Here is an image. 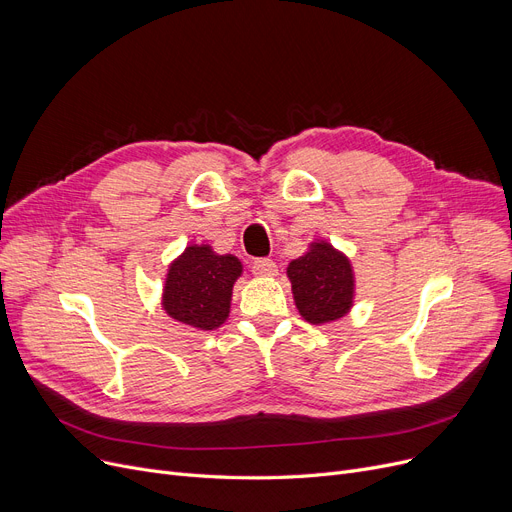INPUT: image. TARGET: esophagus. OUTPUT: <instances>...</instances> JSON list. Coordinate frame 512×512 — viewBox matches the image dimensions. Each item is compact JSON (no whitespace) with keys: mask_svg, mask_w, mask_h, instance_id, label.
<instances>
[{"mask_svg":"<svg viewBox=\"0 0 512 512\" xmlns=\"http://www.w3.org/2000/svg\"><path fill=\"white\" fill-rule=\"evenodd\" d=\"M251 270H253L255 276H276L278 265L272 259H255L253 265H251Z\"/></svg>","mask_w":512,"mask_h":512,"instance_id":"1","label":"esophagus"}]
</instances>
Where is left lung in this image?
Listing matches in <instances>:
<instances>
[{"label": "left lung", "mask_w": 512, "mask_h": 512, "mask_svg": "<svg viewBox=\"0 0 512 512\" xmlns=\"http://www.w3.org/2000/svg\"><path fill=\"white\" fill-rule=\"evenodd\" d=\"M286 274L294 303L309 324H328L351 311L355 297L353 265L330 242H311L303 257L288 263Z\"/></svg>", "instance_id": "1"}]
</instances>
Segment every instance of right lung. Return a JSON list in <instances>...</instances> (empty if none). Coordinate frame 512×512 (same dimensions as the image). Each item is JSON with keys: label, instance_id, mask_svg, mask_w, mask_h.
<instances>
[{"label": "right lung", "instance_id": "1", "mask_svg": "<svg viewBox=\"0 0 512 512\" xmlns=\"http://www.w3.org/2000/svg\"><path fill=\"white\" fill-rule=\"evenodd\" d=\"M240 274L238 257L213 253L209 245H191L172 261L161 305L180 324L215 330L228 319L232 286Z\"/></svg>", "mask_w": 512, "mask_h": 512}]
</instances>
